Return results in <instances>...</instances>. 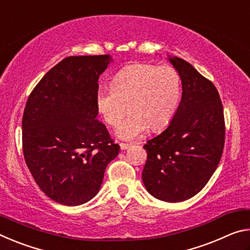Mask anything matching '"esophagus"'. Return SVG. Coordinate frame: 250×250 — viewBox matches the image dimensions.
<instances>
[{"instance_id": "34e87169", "label": "esophagus", "mask_w": 250, "mask_h": 250, "mask_svg": "<svg viewBox=\"0 0 250 250\" xmlns=\"http://www.w3.org/2000/svg\"><path fill=\"white\" fill-rule=\"evenodd\" d=\"M130 146H131L130 143H124V142H121V143H120V147H121V150H126Z\"/></svg>"}]
</instances>
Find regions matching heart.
<instances>
[{
    "mask_svg": "<svg viewBox=\"0 0 250 250\" xmlns=\"http://www.w3.org/2000/svg\"><path fill=\"white\" fill-rule=\"evenodd\" d=\"M181 89V77L172 66L140 62L120 70L110 88H99L96 107L105 124L116 126L128 104L131 113L117 129V135L133 140L150 126L161 130L170 124L179 107Z\"/></svg>",
    "mask_w": 250,
    "mask_h": 250,
    "instance_id": "obj_1",
    "label": "heart"
}]
</instances>
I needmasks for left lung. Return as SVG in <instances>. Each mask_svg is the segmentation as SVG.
<instances>
[{
	"label": "left lung",
	"mask_w": 250,
	"mask_h": 250,
	"mask_svg": "<svg viewBox=\"0 0 250 250\" xmlns=\"http://www.w3.org/2000/svg\"><path fill=\"white\" fill-rule=\"evenodd\" d=\"M170 62L182 80V99L170 125L143 146L147 159L142 181L152 196L176 203L202 191L217 168L225 119L214 83L184 59Z\"/></svg>",
	"instance_id": "left-lung-1"
}]
</instances>
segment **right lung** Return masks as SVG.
I'll return each instance as SVG.
<instances>
[{"label":"right lung","instance_id":"1","mask_svg":"<svg viewBox=\"0 0 250 250\" xmlns=\"http://www.w3.org/2000/svg\"><path fill=\"white\" fill-rule=\"evenodd\" d=\"M110 61L109 55L66 57L28 96L24 159L36 184L59 204L77 206L95 197L105 167L119 153L96 118L98 79Z\"/></svg>","mask_w":250,"mask_h":250}]
</instances>
